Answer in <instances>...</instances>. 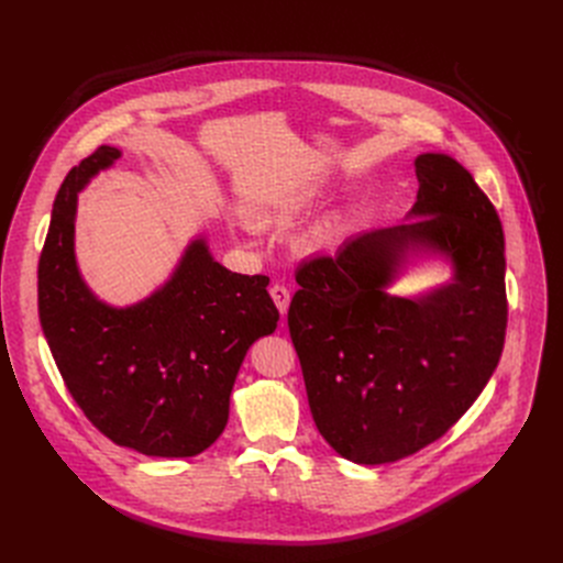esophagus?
Returning a JSON list of instances; mask_svg holds the SVG:
<instances>
[{"label":"esophagus","mask_w":563,"mask_h":563,"mask_svg":"<svg viewBox=\"0 0 563 563\" xmlns=\"http://www.w3.org/2000/svg\"><path fill=\"white\" fill-rule=\"evenodd\" d=\"M271 296H273V300H275L279 313L286 316L288 305H290V290H288L284 284H273V286H271Z\"/></svg>","instance_id":"1"}]
</instances>
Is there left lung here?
Wrapping results in <instances>:
<instances>
[{
	"label": "left lung",
	"mask_w": 563,
	"mask_h": 563,
	"mask_svg": "<svg viewBox=\"0 0 563 563\" xmlns=\"http://www.w3.org/2000/svg\"><path fill=\"white\" fill-rule=\"evenodd\" d=\"M410 220L305 261L288 307L309 408L330 446L362 465L440 440L484 391L506 336L504 231L472 174L444 153L415 159ZM449 253L453 285L421 301L382 288L410 246Z\"/></svg>",
	"instance_id": "8db88e82"
}]
</instances>
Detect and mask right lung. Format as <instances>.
I'll list each match as a JSON object with an SVG mask.
<instances>
[{"label": "right lung", "mask_w": 563, "mask_h": 563, "mask_svg": "<svg viewBox=\"0 0 563 563\" xmlns=\"http://www.w3.org/2000/svg\"><path fill=\"white\" fill-rule=\"evenodd\" d=\"M121 153L100 146L62 183L38 258V318L79 410L114 444L146 456L190 459L216 442L250 345L279 311L265 275L187 247L172 282L135 307L98 302L79 279L73 229L77 192Z\"/></svg>", "instance_id": "1"}]
</instances>
